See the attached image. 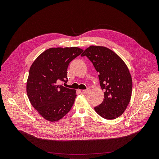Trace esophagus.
Returning <instances> with one entry per match:
<instances>
[{
    "label": "esophagus",
    "instance_id": "obj_1",
    "mask_svg": "<svg viewBox=\"0 0 159 159\" xmlns=\"http://www.w3.org/2000/svg\"><path fill=\"white\" fill-rule=\"evenodd\" d=\"M90 89L89 88V87H88L87 89H85V90H82V93H88L89 91H90Z\"/></svg>",
    "mask_w": 159,
    "mask_h": 159
}]
</instances>
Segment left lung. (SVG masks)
<instances>
[{
	"instance_id": "8db88e82",
	"label": "left lung",
	"mask_w": 159,
	"mask_h": 159,
	"mask_svg": "<svg viewBox=\"0 0 159 159\" xmlns=\"http://www.w3.org/2000/svg\"><path fill=\"white\" fill-rule=\"evenodd\" d=\"M91 61L98 72L104 98L94 107L98 114L106 120L120 116L131 99L132 79L126 65L114 52L99 46H90L81 55Z\"/></svg>"
}]
</instances>
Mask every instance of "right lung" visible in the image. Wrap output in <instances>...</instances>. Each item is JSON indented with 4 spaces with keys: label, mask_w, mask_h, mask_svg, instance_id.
Returning <instances> with one entry per match:
<instances>
[{
    "label": "right lung",
    "mask_w": 159,
    "mask_h": 159,
    "mask_svg": "<svg viewBox=\"0 0 159 159\" xmlns=\"http://www.w3.org/2000/svg\"><path fill=\"white\" fill-rule=\"evenodd\" d=\"M83 50L77 47L52 48L43 52L31 65L26 91L31 105L49 121H57L71 109L77 96L74 89L65 87L67 69Z\"/></svg>",
    "instance_id": "right-lung-1"
}]
</instances>
